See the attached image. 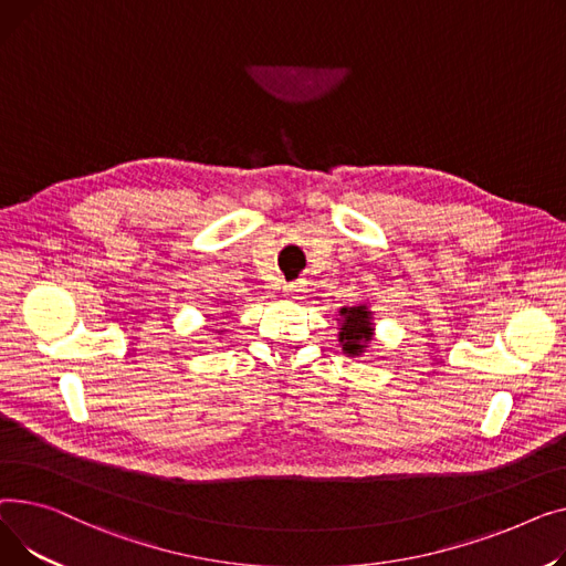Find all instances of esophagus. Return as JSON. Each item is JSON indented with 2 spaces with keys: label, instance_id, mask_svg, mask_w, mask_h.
<instances>
[{
  "label": "esophagus",
  "instance_id": "34e87169",
  "mask_svg": "<svg viewBox=\"0 0 566 566\" xmlns=\"http://www.w3.org/2000/svg\"><path fill=\"white\" fill-rule=\"evenodd\" d=\"M283 292H285V296H287V298H304L308 290H306V283H304V281H296V283L285 285V287H283Z\"/></svg>",
  "mask_w": 566,
  "mask_h": 566
}]
</instances>
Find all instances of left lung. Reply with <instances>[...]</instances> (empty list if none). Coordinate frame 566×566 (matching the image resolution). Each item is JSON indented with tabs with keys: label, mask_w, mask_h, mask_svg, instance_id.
Returning a JSON list of instances; mask_svg holds the SVG:
<instances>
[{
	"label": "left lung",
	"mask_w": 566,
	"mask_h": 566,
	"mask_svg": "<svg viewBox=\"0 0 566 566\" xmlns=\"http://www.w3.org/2000/svg\"><path fill=\"white\" fill-rule=\"evenodd\" d=\"M336 319L338 343L343 347V354H347L349 358H360L368 354L375 340V313L370 311L368 302L343 306Z\"/></svg>",
	"instance_id": "obj_1"
}]
</instances>
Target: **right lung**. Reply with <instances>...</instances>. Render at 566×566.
<instances>
[{"mask_svg": "<svg viewBox=\"0 0 566 566\" xmlns=\"http://www.w3.org/2000/svg\"><path fill=\"white\" fill-rule=\"evenodd\" d=\"M228 306V304H226ZM214 331V334H219V336H223V328H212Z\"/></svg>", "mask_w": 566, "mask_h": 566, "instance_id": "add662e5", "label": "right lung"}]
</instances>
